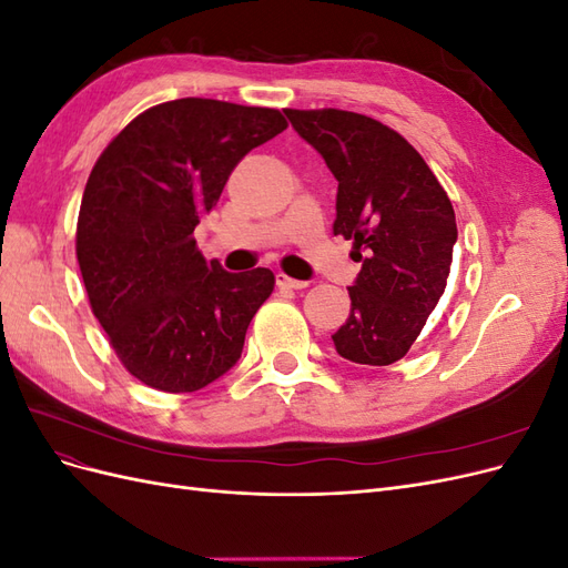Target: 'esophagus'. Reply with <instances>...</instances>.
I'll use <instances>...</instances> for the list:
<instances>
[{"instance_id":"esophagus-1","label":"esophagus","mask_w":568,"mask_h":568,"mask_svg":"<svg viewBox=\"0 0 568 568\" xmlns=\"http://www.w3.org/2000/svg\"><path fill=\"white\" fill-rule=\"evenodd\" d=\"M277 284L286 286V288H305L307 286V282L288 277V274H284V272H277Z\"/></svg>"}]
</instances>
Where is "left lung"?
<instances>
[{"label":"left lung","instance_id":"obj_1","mask_svg":"<svg viewBox=\"0 0 568 568\" xmlns=\"http://www.w3.org/2000/svg\"><path fill=\"white\" fill-rule=\"evenodd\" d=\"M338 182L334 234L363 263L351 315L332 336L357 365L398 363L422 334L450 277L457 222L445 189L405 136L351 111H284Z\"/></svg>","mask_w":568,"mask_h":568}]
</instances>
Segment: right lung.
Listing matches in <instances>:
<instances>
[{
	"label": "right lung",
	"mask_w": 568,
	"mask_h": 568,
	"mask_svg": "<svg viewBox=\"0 0 568 568\" xmlns=\"http://www.w3.org/2000/svg\"><path fill=\"white\" fill-rule=\"evenodd\" d=\"M282 130L274 109L186 97L136 115L92 168L75 236L82 282L120 363L146 386L192 393L242 357L274 274L227 272L192 234L234 165Z\"/></svg>",
	"instance_id": "obj_1"
}]
</instances>
